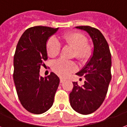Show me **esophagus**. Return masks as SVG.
Wrapping results in <instances>:
<instances>
[{"mask_svg": "<svg viewBox=\"0 0 127 127\" xmlns=\"http://www.w3.org/2000/svg\"><path fill=\"white\" fill-rule=\"evenodd\" d=\"M65 80V79H64V78H60V83H64Z\"/></svg>", "mask_w": 127, "mask_h": 127, "instance_id": "obj_1", "label": "esophagus"}]
</instances>
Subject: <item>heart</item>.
Segmentation results:
<instances>
[{
  "label": "heart",
  "mask_w": 127,
  "mask_h": 127,
  "mask_svg": "<svg viewBox=\"0 0 127 127\" xmlns=\"http://www.w3.org/2000/svg\"><path fill=\"white\" fill-rule=\"evenodd\" d=\"M61 39L65 45L74 49L72 56L80 62H87L93 54V47L87 42V38L80 32H67L63 34ZM46 49L49 57H55L60 52V42L54 38H50L47 40ZM52 68L57 75L65 77L76 71L77 65L72 61H65L60 59L53 64Z\"/></svg>",
  "instance_id": "heart-1"
}]
</instances>
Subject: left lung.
<instances>
[{
	"mask_svg": "<svg viewBox=\"0 0 127 127\" xmlns=\"http://www.w3.org/2000/svg\"><path fill=\"white\" fill-rule=\"evenodd\" d=\"M76 28L89 34L93 40L94 51L90 61L76 74L85 76V85L80 87L77 83H73L70 103L76 112L89 114L100 107L108 92L112 78L111 53L108 42L99 30L88 26Z\"/></svg>",
	"mask_w": 127,
	"mask_h": 127,
	"instance_id": "8db88e82",
	"label": "left lung"
}]
</instances>
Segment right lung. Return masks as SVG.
<instances>
[{"label": "right lung", "mask_w": 127, "mask_h": 127, "mask_svg": "<svg viewBox=\"0 0 127 127\" xmlns=\"http://www.w3.org/2000/svg\"><path fill=\"white\" fill-rule=\"evenodd\" d=\"M58 30L47 26L27 29L19 40L14 55L13 79L22 106L30 112L40 114L52 106L60 78L51 72L40 77V68L47 60L46 43Z\"/></svg>", "instance_id": "obj_1"}]
</instances>
